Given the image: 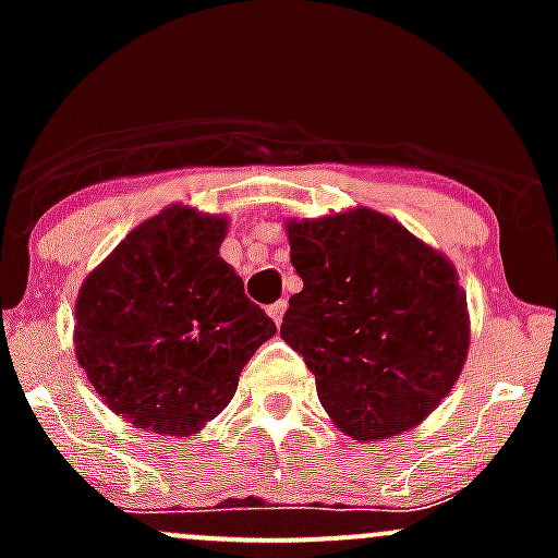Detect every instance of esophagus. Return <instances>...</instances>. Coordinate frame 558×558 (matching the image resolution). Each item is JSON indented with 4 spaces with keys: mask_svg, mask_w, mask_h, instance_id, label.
<instances>
[{
    "mask_svg": "<svg viewBox=\"0 0 558 558\" xmlns=\"http://www.w3.org/2000/svg\"><path fill=\"white\" fill-rule=\"evenodd\" d=\"M267 313H269V318L275 320V324H280V320H283V313H286V300H278L275 305H269Z\"/></svg>",
    "mask_w": 558,
    "mask_h": 558,
    "instance_id": "obj_1",
    "label": "esophagus"
}]
</instances>
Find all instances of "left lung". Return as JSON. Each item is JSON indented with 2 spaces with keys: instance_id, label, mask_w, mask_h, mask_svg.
Returning a JSON list of instances; mask_svg holds the SVG:
<instances>
[{
  "instance_id": "8db88e82",
  "label": "left lung",
  "mask_w": 558,
  "mask_h": 558,
  "mask_svg": "<svg viewBox=\"0 0 558 558\" xmlns=\"http://www.w3.org/2000/svg\"><path fill=\"white\" fill-rule=\"evenodd\" d=\"M302 291L280 337L305 359L326 413L378 442L448 397L470 348L456 267L369 207L286 223Z\"/></svg>"
}]
</instances>
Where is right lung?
Masks as SVG:
<instances>
[{
  "instance_id": "add662e5",
  "label": "right lung",
  "mask_w": 558,
  "mask_h": 558,
  "mask_svg": "<svg viewBox=\"0 0 558 558\" xmlns=\"http://www.w3.org/2000/svg\"><path fill=\"white\" fill-rule=\"evenodd\" d=\"M229 221L172 205L126 234L83 280L75 356L116 415L156 435H196L278 331L218 256Z\"/></svg>"
}]
</instances>
